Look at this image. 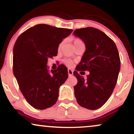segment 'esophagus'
I'll list each match as a JSON object with an SVG mask.
<instances>
[{"label": "esophagus", "instance_id": "34e87169", "mask_svg": "<svg viewBox=\"0 0 134 134\" xmlns=\"http://www.w3.org/2000/svg\"><path fill=\"white\" fill-rule=\"evenodd\" d=\"M68 72L69 76H72V75H73V71H72V69H68Z\"/></svg>", "mask_w": 134, "mask_h": 134}]
</instances>
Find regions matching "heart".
I'll list each match as a JSON object with an SVG mask.
<instances>
[{
	"label": "heart",
	"mask_w": 134,
	"mask_h": 134,
	"mask_svg": "<svg viewBox=\"0 0 134 134\" xmlns=\"http://www.w3.org/2000/svg\"><path fill=\"white\" fill-rule=\"evenodd\" d=\"M63 42H64V41H62V43L60 44L59 47H61V46H62V44L63 43ZM72 42H73V44H74V46H75V47H76L77 46L79 45L80 44L83 43V41H82V40H80V38H73ZM63 62H64V63H65L66 65H67L68 66H70V65H71V64H72V61H71V60H69V59H65L63 60Z\"/></svg>",
	"instance_id": "1"
}]
</instances>
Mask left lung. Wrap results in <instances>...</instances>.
Returning a JSON list of instances; mask_svg holds the SVG:
<instances>
[{
	"label": "left lung",
	"instance_id": "obj_1",
	"mask_svg": "<svg viewBox=\"0 0 134 134\" xmlns=\"http://www.w3.org/2000/svg\"><path fill=\"white\" fill-rule=\"evenodd\" d=\"M75 36L83 40L86 50L77 66L74 87L77 102L89 110L101 107L112 94L120 70V58L116 46L107 35L93 27L76 29ZM88 70L85 80L77 71Z\"/></svg>",
	"mask_w": 134,
	"mask_h": 134
}]
</instances>
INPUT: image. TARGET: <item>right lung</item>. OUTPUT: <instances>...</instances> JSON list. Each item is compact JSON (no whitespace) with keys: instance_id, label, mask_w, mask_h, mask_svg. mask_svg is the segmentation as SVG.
I'll list each match as a JSON object with an SVG mask.
<instances>
[{"instance_id":"right-lung-1","label":"right lung","mask_w":134,"mask_h":134,"mask_svg":"<svg viewBox=\"0 0 134 134\" xmlns=\"http://www.w3.org/2000/svg\"><path fill=\"white\" fill-rule=\"evenodd\" d=\"M71 29L38 24L24 32L13 47V71L20 90L36 109L52 107L57 101L58 90L68 79V69L60 65L49 72V58L57 56L58 47Z\"/></svg>"}]
</instances>
